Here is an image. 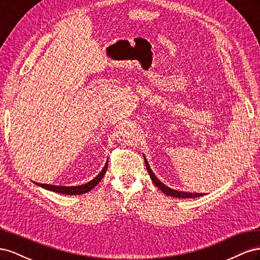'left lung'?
Masks as SVG:
<instances>
[{"label": "left lung", "mask_w": 260, "mask_h": 260, "mask_svg": "<svg viewBox=\"0 0 260 260\" xmlns=\"http://www.w3.org/2000/svg\"><path fill=\"white\" fill-rule=\"evenodd\" d=\"M143 157H144V161H145V166H146V169H147V172L149 177H151L152 181L154 182V184L159 188V190L165 193L168 196H172V198H178V199H194V198H200V196H202L203 194L202 193H190V192H182V191H177V190H174V188H170L169 186L165 185L161 181L157 178L154 172L152 171L151 167H149V165L147 162V159L145 155L143 154Z\"/></svg>", "instance_id": "8db88e82"}]
</instances>
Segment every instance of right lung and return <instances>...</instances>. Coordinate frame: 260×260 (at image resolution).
<instances>
[{"instance_id":"obj_1","label":"right lung","mask_w":260,"mask_h":260,"mask_svg":"<svg viewBox=\"0 0 260 260\" xmlns=\"http://www.w3.org/2000/svg\"><path fill=\"white\" fill-rule=\"evenodd\" d=\"M107 166H108V161H106L104 168L101 170L100 174L94 178L93 180L89 181L88 183H84L81 185H76V186H62V185H52V184H44V183H37L35 182L37 185L41 186L45 190L49 191H53L56 193H61L65 195H79V194H84L86 192H90L94 186H96L99 184L100 181L103 179L105 172L107 170Z\"/></svg>"}]
</instances>
